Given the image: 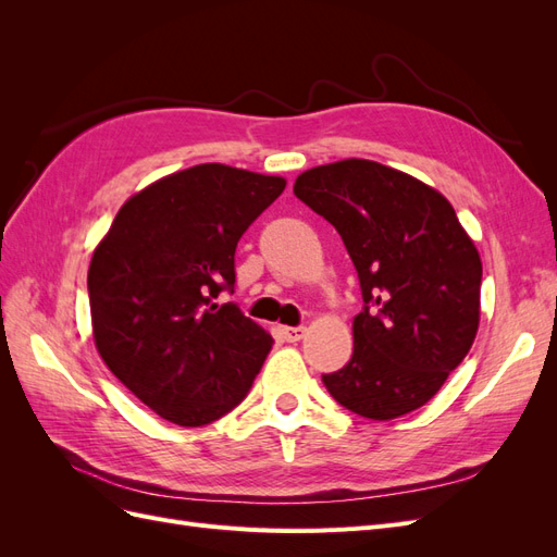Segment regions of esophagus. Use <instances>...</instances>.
Wrapping results in <instances>:
<instances>
[{"label": "esophagus", "mask_w": 557, "mask_h": 557, "mask_svg": "<svg viewBox=\"0 0 557 557\" xmlns=\"http://www.w3.org/2000/svg\"><path fill=\"white\" fill-rule=\"evenodd\" d=\"M305 334H307V327H285V330H283L285 342H290V344H295V342H299V339H305Z\"/></svg>", "instance_id": "obj_1"}]
</instances>
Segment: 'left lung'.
I'll return each instance as SVG.
<instances>
[{"label":"left lung","instance_id":"1","mask_svg":"<svg viewBox=\"0 0 557 557\" xmlns=\"http://www.w3.org/2000/svg\"><path fill=\"white\" fill-rule=\"evenodd\" d=\"M293 193L342 234L364 299L352 358L323 376L330 395L372 420L423 407L465 360L481 320V256L450 201L360 158L301 172Z\"/></svg>","mask_w":557,"mask_h":557}]
</instances>
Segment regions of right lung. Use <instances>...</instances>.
Instances as JSON below:
<instances>
[{
    "label": "right lung",
    "mask_w": 557,
    "mask_h": 557,
    "mask_svg": "<svg viewBox=\"0 0 557 557\" xmlns=\"http://www.w3.org/2000/svg\"><path fill=\"white\" fill-rule=\"evenodd\" d=\"M283 190V176L195 164L132 195L92 252L99 356L174 425H209L232 411L272 350L256 320L211 299L234 285L237 242Z\"/></svg>",
    "instance_id": "1"
}]
</instances>
